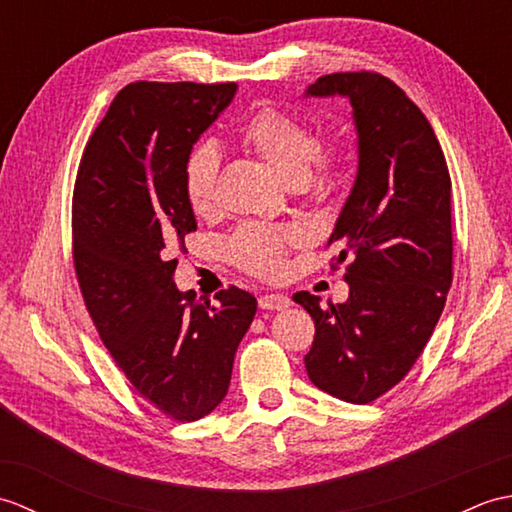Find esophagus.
<instances>
[{
    "label": "esophagus",
    "instance_id": "obj_1",
    "mask_svg": "<svg viewBox=\"0 0 512 512\" xmlns=\"http://www.w3.org/2000/svg\"><path fill=\"white\" fill-rule=\"evenodd\" d=\"M292 306V301L284 292H268L259 297V308L262 310H286Z\"/></svg>",
    "mask_w": 512,
    "mask_h": 512
}]
</instances>
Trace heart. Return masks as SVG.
<instances>
[{
	"label": "heart",
	"mask_w": 512,
	"mask_h": 512,
	"mask_svg": "<svg viewBox=\"0 0 512 512\" xmlns=\"http://www.w3.org/2000/svg\"><path fill=\"white\" fill-rule=\"evenodd\" d=\"M239 143L273 169L281 182L303 187L336 167L341 160L339 143H317L308 125L288 112L264 107L239 129ZM217 151L213 145L195 147L184 162V198L195 215H209L215 206ZM295 233L275 226H244L228 250L248 273L277 275Z\"/></svg>",
	"instance_id": "b5f03b06"
}]
</instances>
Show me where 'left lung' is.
<instances>
[{"label":"left lung","instance_id":"obj_1","mask_svg":"<svg viewBox=\"0 0 512 512\" xmlns=\"http://www.w3.org/2000/svg\"><path fill=\"white\" fill-rule=\"evenodd\" d=\"M303 96L352 105L358 167L330 244L350 297L321 306L306 369L314 385L365 405L407 376L442 314L453 277L451 178L427 118L394 81L374 72L325 74Z\"/></svg>","mask_w":512,"mask_h":512}]
</instances>
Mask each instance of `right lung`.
<instances>
[{
  "instance_id": "1",
  "label": "right lung",
  "mask_w": 512,
  "mask_h": 512,
  "mask_svg": "<svg viewBox=\"0 0 512 512\" xmlns=\"http://www.w3.org/2000/svg\"><path fill=\"white\" fill-rule=\"evenodd\" d=\"M237 83H129L83 151L72 198L74 268L116 365L173 420H200L224 400L257 299L231 286L211 301L178 290L184 235L198 222L184 162Z\"/></svg>"
}]
</instances>
